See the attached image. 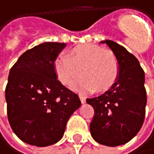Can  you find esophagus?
Segmentation results:
<instances>
[{
  "instance_id": "1",
  "label": "esophagus",
  "mask_w": 154,
  "mask_h": 154,
  "mask_svg": "<svg viewBox=\"0 0 154 154\" xmlns=\"http://www.w3.org/2000/svg\"><path fill=\"white\" fill-rule=\"evenodd\" d=\"M79 98H80V101H81L82 104H85V103H86V97H85L84 96L80 95V96H79Z\"/></svg>"
}]
</instances>
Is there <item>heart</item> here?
<instances>
[{"mask_svg":"<svg viewBox=\"0 0 154 154\" xmlns=\"http://www.w3.org/2000/svg\"><path fill=\"white\" fill-rule=\"evenodd\" d=\"M54 70L57 79L66 87H70L82 78L73 88L84 92L109 89L119 75V64L116 55L110 50H103L93 44H80L74 47L68 56L61 54L54 61Z\"/></svg>","mask_w":154,"mask_h":154,"instance_id":"obj_1","label":"heart"}]
</instances>
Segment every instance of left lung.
<instances>
[{
    "label": "left lung",
    "mask_w": 154,
    "mask_h": 154,
    "mask_svg": "<svg viewBox=\"0 0 154 154\" xmlns=\"http://www.w3.org/2000/svg\"><path fill=\"white\" fill-rule=\"evenodd\" d=\"M101 43L116 55L119 75L110 89L87 99L95 110L90 133L100 144L118 146L131 141L143 126L147 102L144 72L138 59L125 48L109 39Z\"/></svg>",
    "instance_id": "left-lung-1"
}]
</instances>
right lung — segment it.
I'll return each mask as SVG.
<instances>
[{
  "mask_svg": "<svg viewBox=\"0 0 154 154\" xmlns=\"http://www.w3.org/2000/svg\"><path fill=\"white\" fill-rule=\"evenodd\" d=\"M65 43L44 42L24 52L10 70L5 89L7 115L14 134L24 143L45 147L57 143L79 96L57 80L54 61Z\"/></svg>",
  "mask_w": 154,
  "mask_h": 154,
  "instance_id": "right-lung-1",
  "label": "right lung"
}]
</instances>
